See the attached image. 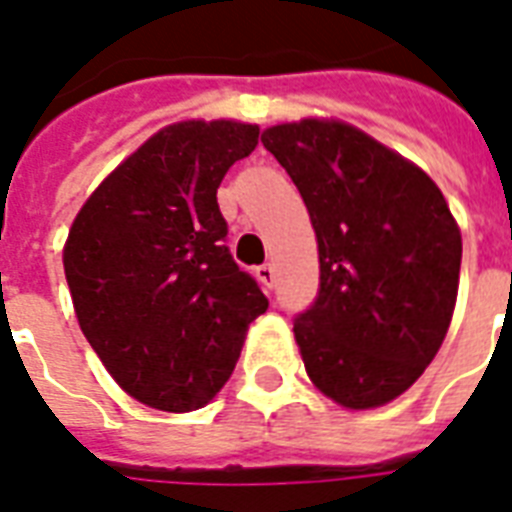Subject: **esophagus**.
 <instances>
[{
    "instance_id": "obj_1",
    "label": "esophagus",
    "mask_w": 512,
    "mask_h": 512,
    "mask_svg": "<svg viewBox=\"0 0 512 512\" xmlns=\"http://www.w3.org/2000/svg\"><path fill=\"white\" fill-rule=\"evenodd\" d=\"M256 277H259V283L264 288H272L275 285V267L272 264H261V267H256Z\"/></svg>"
}]
</instances>
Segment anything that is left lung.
Wrapping results in <instances>:
<instances>
[{
	"instance_id": "left-lung-1",
	"label": "left lung",
	"mask_w": 512,
	"mask_h": 512,
	"mask_svg": "<svg viewBox=\"0 0 512 512\" xmlns=\"http://www.w3.org/2000/svg\"><path fill=\"white\" fill-rule=\"evenodd\" d=\"M307 205L320 291L293 323L307 376L350 411L417 382L451 326L462 235L425 170L342 120L261 133Z\"/></svg>"
}]
</instances>
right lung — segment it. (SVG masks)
<instances>
[{"mask_svg": "<svg viewBox=\"0 0 512 512\" xmlns=\"http://www.w3.org/2000/svg\"><path fill=\"white\" fill-rule=\"evenodd\" d=\"M259 125L184 120L157 130L79 208L63 272L79 328L130 398L170 414L227 384L269 307L224 245L216 189Z\"/></svg>", "mask_w": 512, "mask_h": 512, "instance_id": "right-lung-1", "label": "right lung"}]
</instances>
